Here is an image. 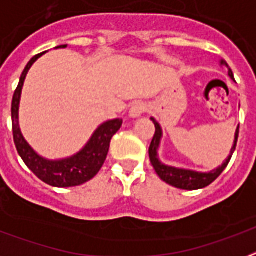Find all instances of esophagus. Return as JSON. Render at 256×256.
<instances>
[{"label": "esophagus", "instance_id": "obj_1", "mask_svg": "<svg viewBox=\"0 0 256 256\" xmlns=\"http://www.w3.org/2000/svg\"><path fill=\"white\" fill-rule=\"evenodd\" d=\"M145 106L142 103H136L132 106V108L128 111V116L132 119H137L140 118L144 112H145Z\"/></svg>", "mask_w": 256, "mask_h": 256}]
</instances>
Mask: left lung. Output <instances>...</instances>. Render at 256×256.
<instances>
[{"instance_id": "obj_1", "label": "left lung", "mask_w": 256, "mask_h": 256, "mask_svg": "<svg viewBox=\"0 0 256 256\" xmlns=\"http://www.w3.org/2000/svg\"><path fill=\"white\" fill-rule=\"evenodd\" d=\"M220 65L226 66L228 68V64L225 62L224 60H220ZM228 76L234 81V73L232 70L228 68ZM152 119V122L154 123V128H156V133H154V137H153L152 142H150V146H149V158H150V162H152L154 171L158 175V178L164 180L166 183H168L170 186H174L176 188H182V190H200V188H204V187L209 186L210 183L218 178L222 171H224L226 166H228L230 157L234 154V148H236V144H238V137H239V126L234 132V146L230 149V153L228 154V157L225 158V162L221 164L220 166L212 170V171L208 172H200L196 171V170H188V168H182V166H168V164H164V162L160 160L158 157V149H160V145H162V128L160 126V123L157 122L154 118Z\"/></svg>"}]
</instances>
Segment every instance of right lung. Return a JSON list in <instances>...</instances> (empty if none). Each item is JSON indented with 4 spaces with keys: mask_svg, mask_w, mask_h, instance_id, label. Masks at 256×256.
<instances>
[{
    "mask_svg": "<svg viewBox=\"0 0 256 256\" xmlns=\"http://www.w3.org/2000/svg\"><path fill=\"white\" fill-rule=\"evenodd\" d=\"M65 47H68V44H62L56 48H65ZM43 54H46V52L38 54L28 62L26 69L22 70L18 85L13 94L12 128L14 145H16L17 152L22 158V162H26V166L40 180L52 187L80 186L94 178L96 174L100 171V168L103 166L107 153H108L111 138L122 126V119H111V120H106L102 123L90 136L88 142L85 144L78 152L72 156L56 158V160L40 156L22 136L20 123H18V108H20V99H22L26 77H27L31 66Z\"/></svg>",
    "mask_w": 256,
    "mask_h": 256,
    "instance_id": "right-lung-1",
    "label": "right lung"
}]
</instances>
